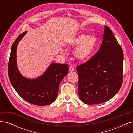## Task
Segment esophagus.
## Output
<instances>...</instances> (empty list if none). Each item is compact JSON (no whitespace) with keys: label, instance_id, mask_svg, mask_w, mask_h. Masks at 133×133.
Listing matches in <instances>:
<instances>
[{"label":"esophagus","instance_id":"esophagus-1","mask_svg":"<svg viewBox=\"0 0 133 133\" xmlns=\"http://www.w3.org/2000/svg\"><path fill=\"white\" fill-rule=\"evenodd\" d=\"M69 71H70V72L73 71L74 70V68L73 66H70L69 67Z\"/></svg>","mask_w":133,"mask_h":133}]
</instances>
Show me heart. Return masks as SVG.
I'll return each mask as SVG.
<instances>
[{"label":"heart","instance_id":"obj_1","mask_svg":"<svg viewBox=\"0 0 133 133\" xmlns=\"http://www.w3.org/2000/svg\"><path fill=\"white\" fill-rule=\"evenodd\" d=\"M98 44V39L95 36L85 34H79L67 42V45L70 48L78 46L74 51V55L82 61H86L93 56Z\"/></svg>","mask_w":133,"mask_h":133}]
</instances>
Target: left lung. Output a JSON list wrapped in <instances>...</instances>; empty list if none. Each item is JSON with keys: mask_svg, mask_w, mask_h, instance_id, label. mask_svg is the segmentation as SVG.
I'll return each instance as SVG.
<instances>
[{"mask_svg": "<svg viewBox=\"0 0 133 133\" xmlns=\"http://www.w3.org/2000/svg\"><path fill=\"white\" fill-rule=\"evenodd\" d=\"M124 54L111 30L105 26L99 51L76 67L80 100L88 105L108 101L119 91L123 83Z\"/></svg>", "mask_w": 133, "mask_h": 133, "instance_id": "left-lung-1", "label": "left lung"}]
</instances>
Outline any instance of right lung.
<instances>
[{
  "label": "right lung",
  "instance_id": "add662e5",
  "mask_svg": "<svg viewBox=\"0 0 133 133\" xmlns=\"http://www.w3.org/2000/svg\"><path fill=\"white\" fill-rule=\"evenodd\" d=\"M26 33L20 35L12 45L8 69L10 82L26 102L38 106L49 105L57 99L59 84L68 73V66L65 64L52 63L38 78L31 79L23 76L17 66V49L19 41Z\"/></svg>",
  "mask_w": 133,
  "mask_h": 133
}]
</instances>
